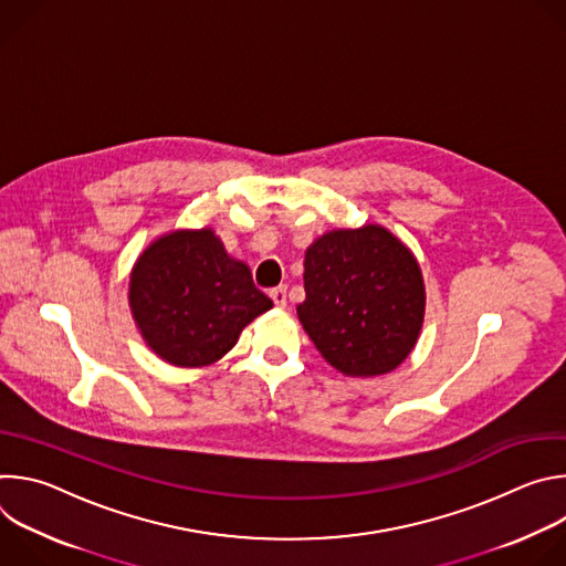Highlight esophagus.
I'll return each instance as SVG.
<instances>
[{"instance_id": "34e87169", "label": "esophagus", "mask_w": 566, "mask_h": 566, "mask_svg": "<svg viewBox=\"0 0 566 566\" xmlns=\"http://www.w3.org/2000/svg\"><path fill=\"white\" fill-rule=\"evenodd\" d=\"M271 300H273V304L275 306H286V286H275V289H271Z\"/></svg>"}]
</instances>
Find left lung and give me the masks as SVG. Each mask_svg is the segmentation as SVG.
Returning <instances> with one entry per match:
<instances>
[{
  "mask_svg": "<svg viewBox=\"0 0 566 566\" xmlns=\"http://www.w3.org/2000/svg\"><path fill=\"white\" fill-rule=\"evenodd\" d=\"M304 332L338 371L378 376L412 352L426 308L417 260L380 226L334 230L304 258Z\"/></svg>",
  "mask_w": 566,
  "mask_h": 566,
  "instance_id": "obj_1",
  "label": "left lung"
}]
</instances>
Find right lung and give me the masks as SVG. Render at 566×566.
Returning <instances> with one entry per match:
<instances>
[{
  "instance_id": "add662e5",
  "label": "right lung",
  "mask_w": 566,
  "mask_h": 566,
  "mask_svg": "<svg viewBox=\"0 0 566 566\" xmlns=\"http://www.w3.org/2000/svg\"><path fill=\"white\" fill-rule=\"evenodd\" d=\"M129 304L147 345L179 367L214 363L273 306L208 228L154 241L132 273Z\"/></svg>"
}]
</instances>
